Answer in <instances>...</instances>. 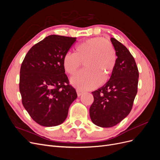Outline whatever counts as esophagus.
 Segmentation results:
<instances>
[{
    "label": "esophagus",
    "mask_w": 160,
    "mask_h": 160,
    "mask_svg": "<svg viewBox=\"0 0 160 160\" xmlns=\"http://www.w3.org/2000/svg\"><path fill=\"white\" fill-rule=\"evenodd\" d=\"M76 91H77V95H78V97H80L82 94H83V91L79 90V89H77Z\"/></svg>",
    "instance_id": "1"
}]
</instances>
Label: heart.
<instances>
[{
	"label": "heart",
	"instance_id": "1",
	"mask_svg": "<svg viewBox=\"0 0 160 160\" xmlns=\"http://www.w3.org/2000/svg\"><path fill=\"white\" fill-rule=\"evenodd\" d=\"M117 62V54L113 43L103 37L88 38L79 44L74 53L67 52L62 61L66 73L72 76L78 71L81 63L84 70L71 79V84L81 90L97 88L107 81Z\"/></svg>",
	"mask_w": 160,
	"mask_h": 160
}]
</instances>
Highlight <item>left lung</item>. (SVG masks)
Here are the masks:
<instances>
[{"instance_id": "1", "label": "left lung", "mask_w": 160, "mask_h": 160, "mask_svg": "<svg viewBox=\"0 0 160 160\" xmlns=\"http://www.w3.org/2000/svg\"><path fill=\"white\" fill-rule=\"evenodd\" d=\"M117 54V62L109 80L92 92L94 101L89 109L95 125L111 128L127 117L138 93L139 71L132 55L122 43L111 38Z\"/></svg>"}]
</instances>
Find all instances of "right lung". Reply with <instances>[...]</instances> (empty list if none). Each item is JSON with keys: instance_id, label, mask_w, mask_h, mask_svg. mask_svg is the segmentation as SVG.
Masks as SVG:
<instances>
[{"instance_id": "right-lung-1", "label": "right lung", "mask_w": 160, "mask_h": 160, "mask_svg": "<svg viewBox=\"0 0 160 160\" xmlns=\"http://www.w3.org/2000/svg\"><path fill=\"white\" fill-rule=\"evenodd\" d=\"M75 41V37L48 36L31 48L22 62L19 81L22 103L42 126L63 123L77 98L62 64L63 56Z\"/></svg>"}]
</instances>
